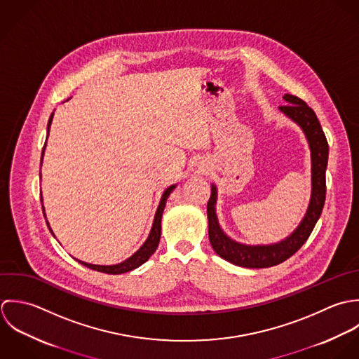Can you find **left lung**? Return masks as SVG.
<instances>
[{"label":"left lung","instance_id":"obj_1","mask_svg":"<svg viewBox=\"0 0 359 359\" xmlns=\"http://www.w3.org/2000/svg\"><path fill=\"white\" fill-rule=\"evenodd\" d=\"M288 104L279 109L292 119L304 130L312 158V194L305 217L294 233L286 240L272 245H244L229 238L220 229L215 214L216 187L211 189V197L207 205L208 234L212 248L223 259L243 268H269L285 262L294 255L311 236L326 200V168L329 156V144L316 118V114L301 98L286 94Z\"/></svg>","mask_w":359,"mask_h":359}]
</instances>
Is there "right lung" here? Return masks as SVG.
<instances>
[{"mask_svg":"<svg viewBox=\"0 0 359 359\" xmlns=\"http://www.w3.org/2000/svg\"><path fill=\"white\" fill-rule=\"evenodd\" d=\"M53 115L50 116V121H48V126H47V130H50V126H51V122H53ZM44 149H46V144L43 147V152H41V162H43V155H44ZM176 186H170L165 190L162 198H161V203H159V207L156 210V214L154 217V223H152V229H151V233L147 238V241L144 243L143 245L140 247V250L133 254L129 259H126L125 262L122 264H118V265H111V266H105V265H91V264H86V262H81L79 261L81 265L93 269V271H97V272H102V273H108V275H121V273H126V272H130L136 268H139L140 265H143L145 261H148V258L155 252L158 244H159V238H161V219H162V212L165 210V205H166V200L169 197V194L173 191ZM43 201V200H41ZM44 208V207H43ZM47 226H48V222H47ZM51 230V229H50Z\"/></svg>","mask_w":359,"mask_h":359,"instance_id":"right-lung-1","label":"right lung"}]
</instances>
